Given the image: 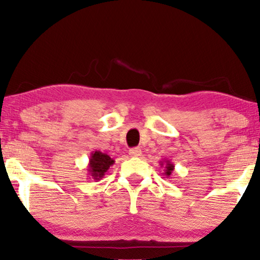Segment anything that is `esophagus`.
<instances>
[{
    "label": "esophagus",
    "instance_id": "esophagus-1",
    "mask_svg": "<svg viewBox=\"0 0 260 260\" xmlns=\"http://www.w3.org/2000/svg\"><path fill=\"white\" fill-rule=\"evenodd\" d=\"M129 155L133 156V157H138V156L142 155V150L140 148H131L129 150Z\"/></svg>",
    "mask_w": 260,
    "mask_h": 260
}]
</instances>
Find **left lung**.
Returning <instances> with one entry per match:
<instances>
[{
	"label": "left lung",
	"instance_id": "1",
	"mask_svg": "<svg viewBox=\"0 0 260 260\" xmlns=\"http://www.w3.org/2000/svg\"><path fill=\"white\" fill-rule=\"evenodd\" d=\"M159 165H161V167L165 166V170H163V172H165V173H163V174H165L166 177H169L170 175H172V173L174 172V169H175V166H174L173 162H170L169 159H168V161H166L165 165H163L162 162L159 163Z\"/></svg>",
	"mask_w": 260,
	"mask_h": 260
}]
</instances>
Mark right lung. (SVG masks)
Listing matches in <instances>:
<instances>
[{
  "instance_id": "1",
  "label": "right lung",
  "mask_w": 260,
  "mask_h": 260,
  "mask_svg": "<svg viewBox=\"0 0 260 260\" xmlns=\"http://www.w3.org/2000/svg\"><path fill=\"white\" fill-rule=\"evenodd\" d=\"M115 161L108 154L95 150L91 154L88 161L87 173L93 180H101L108 172Z\"/></svg>"
}]
</instances>
